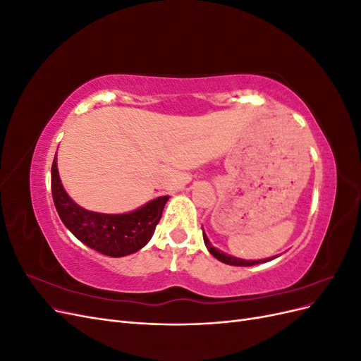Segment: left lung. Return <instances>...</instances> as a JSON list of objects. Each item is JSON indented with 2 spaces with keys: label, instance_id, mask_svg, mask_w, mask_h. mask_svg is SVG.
I'll return each mask as SVG.
<instances>
[{
  "label": "left lung",
  "instance_id": "obj_1",
  "mask_svg": "<svg viewBox=\"0 0 361 361\" xmlns=\"http://www.w3.org/2000/svg\"><path fill=\"white\" fill-rule=\"evenodd\" d=\"M203 241H204V245L207 247V250H209V253H211L215 259L221 260L223 264H227V265H233V267H253V265L262 264V262H269V260H272V259H276V256L272 257V259L269 257V259H264V260H244V259H238V257H233V256H228V255L223 253V251H220V250H216L215 247H212L211 243H209V239L206 238L204 233H203Z\"/></svg>",
  "mask_w": 361,
  "mask_h": 361
}]
</instances>
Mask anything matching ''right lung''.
<instances>
[{"label":"right lung","instance_id":"right-lung-1","mask_svg":"<svg viewBox=\"0 0 361 361\" xmlns=\"http://www.w3.org/2000/svg\"><path fill=\"white\" fill-rule=\"evenodd\" d=\"M51 191L63 224L82 244L105 256L122 257L143 248L155 232L169 195H162L128 214H99L76 204L64 191L57 169V155L51 169Z\"/></svg>","mask_w":361,"mask_h":361}]
</instances>
